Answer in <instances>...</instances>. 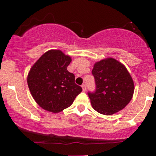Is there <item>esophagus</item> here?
<instances>
[{"instance_id":"1","label":"esophagus","mask_w":156,"mask_h":156,"mask_svg":"<svg viewBox=\"0 0 156 156\" xmlns=\"http://www.w3.org/2000/svg\"><path fill=\"white\" fill-rule=\"evenodd\" d=\"M81 87H82L83 91H84V92H85V91H86V85H85V84H82V85H81Z\"/></svg>"}]
</instances>
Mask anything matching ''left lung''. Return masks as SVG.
<instances>
[{
    "label": "left lung",
    "instance_id": "left-lung-1",
    "mask_svg": "<svg viewBox=\"0 0 156 156\" xmlns=\"http://www.w3.org/2000/svg\"><path fill=\"white\" fill-rule=\"evenodd\" d=\"M92 74L96 90L88 92L92 107L99 113L111 115L122 110L131 100L133 81L126 67L113 58L94 64Z\"/></svg>",
    "mask_w": 156,
    "mask_h": 156
}]
</instances>
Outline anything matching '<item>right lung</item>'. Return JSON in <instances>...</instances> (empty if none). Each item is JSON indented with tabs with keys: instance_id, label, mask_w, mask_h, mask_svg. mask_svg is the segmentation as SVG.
<instances>
[{
	"instance_id": "right-lung-1",
	"label": "right lung",
	"mask_w": 156,
	"mask_h": 156,
	"mask_svg": "<svg viewBox=\"0 0 156 156\" xmlns=\"http://www.w3.org/2000/svg\"><path fill=\"white\" fill-rule=\"evenodd\" d=\"M72 59L59 50L44 53L30 69L28 86L36 103L53 113L73 103L82 88L75 83V75L67 70Z\"/></svg>"
}]
</instances>
